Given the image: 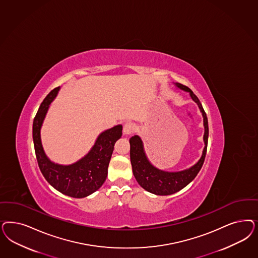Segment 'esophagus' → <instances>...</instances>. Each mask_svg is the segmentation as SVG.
Listing matches in <instances>:
<instances>
[{
  "label": "esophagus",
  "mask_w": 258,
  "mask_h": 258,
  "mask_svg": "<svg viewBox=\"0 0 258 258\" xmlns=\"http://www.w3.org/2000/svg\"><path fill=\"white\" fill-rule=\"evenodd\" d=\"M135 130H136V125L131 123V122H126L124 126H123V135L128 137L131 134H133Z\"/></svg>",
  "instance_id": "esophagus-1"
}]
</instances>
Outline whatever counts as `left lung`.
<instances>
[{"instance_id": "obj_1", "label": "left lung", "mask_w": 258, "mask_h": 258, "mask_svg": "<svg viewBox=\"0 0 258 258\" xmlns=\"http://www.w3.org/2000/svg\"><path fill=\"white\" fill-rule=\"evenodd\" d=\"M174 84L178 89L188 92L190 94L191 100L198 104L203 116V141L205 146L202 151L201 158L196 164L182 171L168 172L158 169L150 162L144 151L142 138L140 136L135 135L130 139V159L133 169L134 176L144 190L157 196L173 195L186 187L199 174L201 167L203 165L207 152L209 136L208 118L204 109L202 107V104L200 103L199 98L194 94V92L191 91L190 88L180 83H174Z\"/></svg>"}]
</instances>
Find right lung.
<instances>
[{"label": "right lung", "instance_id": "right-lung-1", "mask_svg": "<svg viewBox=\"0 0 258 258\" xmlns=\"http://www.w3.org/2000/svg\"><path fill=\"white\" fill-rule=\"evenodd\" d=\"M59 88L53 89L46 96L34 118V148L40 170L47 182L66 196L83 199L99 190L106 180L114 145L122 135V125H116L101 132L90 151L74 163L62 165L53 162L42 147L41 129L50 104L57 97Z\"/></svg>", "mask_w": 258, "mask_h": 258}]
</instances>
